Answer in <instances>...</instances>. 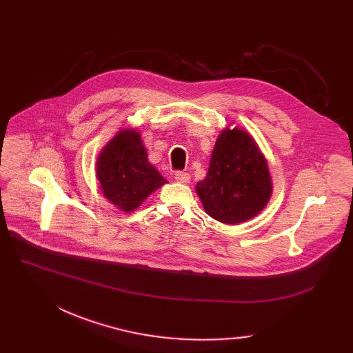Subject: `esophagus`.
<instances>
[{"label":"esophagus","instance_id":"esophagus-1","mask_svg":"<svg viewBox=\"0 0 353 353\" xmlns=\"http://www.w3.org/2000/svg\"><path fill=\"white\" fill-rule=\"evenodd\" d=\"M174 179L179 183H189L190 181V174L188 172H176Z\"/></svg>","mask_w":353,"mask_h":353}]
</instances>
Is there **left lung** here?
<instances>
[{
  "label": "left lung",
  "instance_id": "8db88e82",
  "mask_svg": "<svg viewBox=\"0 0 353 353\" xmlns=\"http://www.w3.org/2000/svg\"><path fill=\"white\" fill-rule=\"evenodd\" d=\"M272 190L266 159L252 136L237 127L223 130L208 176L196 186L205 212L220 223H243L265 209Z\"/></svg>",
  "mask_w": 353,
  "mask_h": 353
}]
</instances>
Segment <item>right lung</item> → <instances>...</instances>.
Segmentation results:
<instances>
[{"label": "right lung", "instance_id": "1", "mask_svg": "<svg viewBox=\"0 0 353 353\" xmlns=\"http://www.w3.org/2000/svg\"><path fill=\"white\" fill-rule=\"evenodd\" d=\"M97 179L107 200L121 212H133L165 179L147 160L137 130H121L97 159Z\"/></svg>", "mask_w": 353, "mask_h": 353}]
</instances>
